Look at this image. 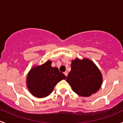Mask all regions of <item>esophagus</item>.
<instances>
[{
    "mask_svg": "<svg viewBox=\"0 0 123 123\" xmlns=\"http://www.w3.org/2000/svg\"><path fill=\"white\" fill-rule=\"evenodd\" d=\"M64 74H65V75L66 77H67V75H68V72L67 71H65V72H64Z\"/></svg>",
    "mask_w": 123,
    "mask_h": 123,
    "instance_id": "esophagus-1",
    "label": "esophagus"
}]
</instances>
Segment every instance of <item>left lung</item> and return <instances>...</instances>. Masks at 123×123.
I'll list each match as a JSON object with an SVG mask.
<instances>
[{
	"label": "left lung",
	"mask_w": 123,
	"mask_h": 123,
	"mask_svg": "<svg viewBox=\"0 0 123 123\" xmlns=\"http://www.w3.org/2000/svg\"><path fill=\"white\" fill-rule=\"evenodd\" d=\"M71 67L67 81L75 93L88 97L98 91L102 83V75L91 60L76 58L72 61Z\"/></svg>",
	"instance_id": "left-lung-1"
}]
</instances>
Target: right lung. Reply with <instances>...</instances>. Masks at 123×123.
Returning a JSON list of instances; mask_svg holds the SVG:
<instances>
[{"label": "right lung", "mask_w": 123, "mask_h": 123, "mask_svg": "<svg viewBox=\"0 0 123 123\" xmlns=\"http://www.w3.org/2000/svg\"><path fill=\"white\" fill-rule=\"evenodd\" d=\"M52 61L31 69L27 77V86L30 92L37 98L46 97L54 90L55 85L66 79L58 68L52 67Z\"/></svg>", "instance_id": "add662e5"}]
</instances>
